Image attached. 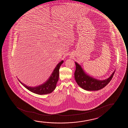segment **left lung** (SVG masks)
I'll list each match as a JSON object with an SVG mask.
<instances>
[{
  "label": "left lung",
  "instance_id": "1",
  "mask_svg": "<svg viewBox=\"0 0 128 128\" xmlns=\"http://www.w3.org/2000/svg\"><path fill=\"white\" fill-rule=\"evenodd\" d=\"M75 64L76 68L74 77L76 81L80 88L86 90H98L103 88L110 82L115 72L114 71L108 78L100 80L88 75L79 64L75 62Z\"/></svg>",
  "mask_w": 128,
  "mask_h": 128
}]
</instances>
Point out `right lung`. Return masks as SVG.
I'll use <instances>...</instances> for the list:
<instances>
[{
	"instance_id": "1",
	"label": "right lung",
	"mask_w": 128,
	"mask_h": 128,
	"mask_svg": "<svg viewBox=\"0 0 128 128\" xmlns=\"http://www.w3.org/2000/svg\"><path fill=\"white\" fill-rule=\"evenodd\" d=\"M63 62V61L62 60L60 63H58V65L56 67L48 79L43 84H42L40 86L34 88L30 87L24 84L19 80H18L27 89L36 94L43 95L50 94L52 93L56 88V84L59 78V70L60 67Z\"/></svg>"
}]
</instances>
